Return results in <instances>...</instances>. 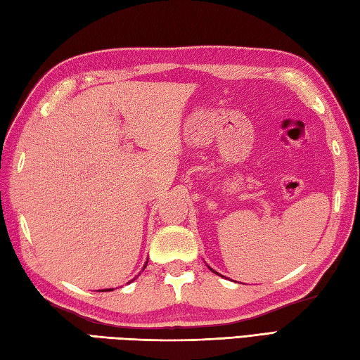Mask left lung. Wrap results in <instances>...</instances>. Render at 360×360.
Masks as SVG:
<instances>
[{"mask_svg":"<svg viewBox=\"0 0 360 360\" xmlns=\"http://www.w3.org/2000/svg\"><path fill=\"white\" fill-rule=\"evenodd\" d=\"M210 270H211V272H214V274H216V275H219V274H217V272H216V270H212V269H211V267H210Z\"/></svg>","mask_w":360,"mask_h":360,"instance_id":"obj_1","label":"left lung"}]
</instances>
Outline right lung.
I'll return each instance as SVG.
<instances>
[{
    "label": "right lung",
    "instance_id": "obj_1",
    "mask_svg": "<svg viewBox=\"0 0 360 360\" xmlns=\"http://www.w3.org/2000/svg\"><path fill=\"white\" fill-rule=\"evenodd\" d=\"M146 266H148V262H146V264H144V267H143V270L146 269ZM136 276H138V275H136ZM136 276L134 278V280H136ZM134 280H131V281H134ZM110 290H113V289H104V292H110Z\"/></svg>",
    "mask_w": 360,
    "mask_h": 360
}]
</instances>
